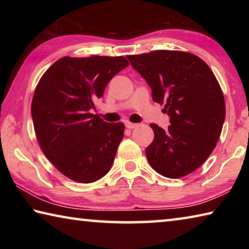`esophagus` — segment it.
Returning a JSON list of instances; mask_svg holds the SVG:
<instances>
[{"label": "esophagus", "mask_w": 249, "mask_h": 249, "mask_svg": "<svg viewBox=\"0 0 249 249\" xmlns=\"http://www.w3.org/2000/svg\"><path fill=\"white\" fill-rule=\"evenodd\" d=\"M126 127L127 128H129V129H132V128H135V127H137V124H135V123H132V122H126Z\"/></svg>", "instance_id": "obj_1"}]
</instances>
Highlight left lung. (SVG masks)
<instances>
[{"instance_id":"left-lung-1","label":"left lung","mask_w":249,"mask_h":249,"mask_svg":"<svg viewBox=\"0 0 249 249\" xmlns=\"http://www.w3.org/2000/svg\"><path fill=\"white\" fill-rule=\"evenodd\" d=\"M130 65L151 88L156 103L170 116L162 129L150 124L155 137L146 148L153 169L177 179L196 170L215 148L225 120L222 89L200 57L180 50L129 54Z\"/></svg>"}]
</instances>
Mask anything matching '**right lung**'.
<instances>
[{
  "instance_id": "right-lung-1",
  "label": "right lung",
  "mask_w": 249,
  "mask_h": 249,
  "mask_svg": "<svg viewBox=\"0 0 249 249\" xmlns=\"http://www.w3.org/2000/svg\"><path fill=\"white\" fill-rule=\"evenodd\" d=\"M127 66L123 56H67L40 78L32 101L34 129L46 157L67 178L91 183L111 169L125 125L107 123L91 108Z\"/></svg>"
}]
</instances>
